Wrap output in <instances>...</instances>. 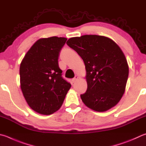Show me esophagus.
Returning <instances> with one entry per match:
<instances>
[{
  "label": "esophagus",
  "mask_w": 146,
  "mask_h": 146,
  "mask_svg": "<svg viewBox=\"0 0 146 146\" xmlns=\"http://www.w3.org/2000/svg\"><path fill=\"white\" fill-rule=\"evenodd\" d=\"M78 78V76L77 75H76V76H75V77H74V78L72 79V82H73V83H74V82H76V80H77Z\"/></svg>",
  "instance_id": "esophagus-1"
}]
</instances>
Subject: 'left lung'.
Returning a JSON list of instances; mask_svg holds the SVG:
<instances>
[{
	"label": "left lung",
	"instance_id": "8db88e82",
	"mask_svg": "<svg viewBox=\"0 0 146 146\" xmlns=\"http://www.w3.org/2000/svg\"><path fill=\"white\" fill-rule=\"evenodd\" d=\"M66 44L83 59L87 89L80 94L87 107L104 112L117 104L125 91L129 68L126 57L114 41L107 37L84 35Z\"/></svg>",
	"mask_w": 146,
	"mask_h": 146
}]
</instances>
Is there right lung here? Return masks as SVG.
Here are the masks:
<instances>
[{
	"instance_id": "add662e5",
	"label": "right lung",
	"mask_w": 146,
	"mask_h": 146,
	"mask_svg": "<svg viewBox=\"0 0 146 146\" xmlns=\"http://www.w3.org/2000/svg\"><path fill=\"white\" fill-rule=\"evenodd\" d=\"M67 39L56 36L37 41L25 54L20 67V87L32 109L52 114L64 102L71 84L62 76L58 59Z\"/></svg>"
}]
</instances>
